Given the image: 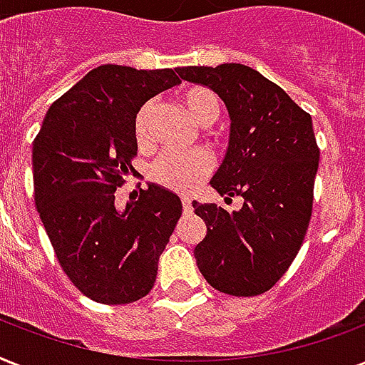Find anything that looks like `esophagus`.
Returning a JSON list of instances; mask_svg holds the SVG:
<instances>
[{
	"label": "esophagus",
	"instance_id": "34e87169",
	"mask_svg": "<svg viewBox=\"0 0 365 365\" xmlns=\"http://www.w3.org/2000/svg\"><path fill=\"white\" fill-rule=\"evenodd\" d=\"M182 206H183V214H191L193 206H191V200L187 197H182Z\"/></svg>",
	"mask_w": 365,
	"mask_h": 365
}]
</instances>
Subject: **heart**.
<instances>
[{
  "label": "heart",
  "mask_w": 365,
  "mask_h": 365,
  "mask_svg": "<svg viewBox=\"0 0 365 365\" xmlns=\"http://www.w3.org/2000/svg\"><path fill=\"white\" fill-rule=\"evenodd\" d=\"M182 104L189 117L197 125L210 126L222 113V98L217 96L212 88L189 87L182 94ZM153 113V104L148 102L140 108L134 119V134L138 143L149 142V121ZM212 157L205 149H195V151H166L155 160L149 168L151 182L160 187L174 191V193H191L199 183H202L212 172Z\"/></svg>",
  "instance_id": "b5f03b06"
}]
</instances>
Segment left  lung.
Listing matches in <instances>:
<instances>
[{
    "label": "left lung",
    "instance_id": "8db88e82",
    "mask_svg": "<svg viewBox=\"0 0 365 365\" xmlns=\"http://www.w3.org/2000/svg\"><path fill=\"white\" fill-rule=\"evenodd\" d=\"M212 88L231 115V140L210 182L222 197H242L239 212L193 202L206 223L195 257L212 288L237 297L265 294L299 254L312 216L320 149L312 119L277 83L242 64L178 68Z\"/></svg>",
    "mask_w": 365,
    "mask_h": 365
}]
</instances>
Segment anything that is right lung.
Returning a JSON list of instances; mask_svg holds the SVG:
<instances>
[{
	"label": "right lung",
	"mask_w": 365,
	"mask_h": 365,
	"mask_svg": "<svg viewBox=\"0 0 365 365\" xmlns=\"http://www.w3.org/2000/svg\"><path fill=\"white\" fill-rule=\"evenodd\" d=\"M180 83L176 71L104 64L60 96L34 140V199L62 271L88 299L126 305L151 292L182 216L176 195L149 185L117 208L134 174V119Z\"/></svg>",
	"instance_id": "1"
}]
</instances>
